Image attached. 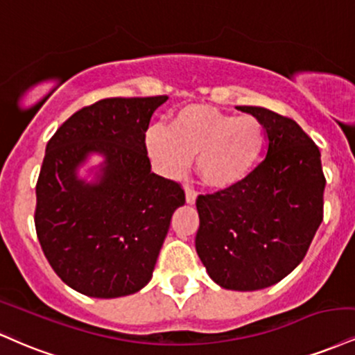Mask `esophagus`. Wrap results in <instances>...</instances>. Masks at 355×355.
Wrapping results in <instances>:
<instances>
[{"label": "esophagus", "mask_w": 355, "mask_h": 355, "mask_svg": "<svg viewBox=\"0 0 355 355\" xmlns=\"http://www.w3.org/2000/svg\"><path fill=\"white\" fill-rule=\"evenodd\" d=\"M196 190H193L191 189V187H189L187 185L185 187V198H187V203H190V205H193L195 203V200H196Z\"/></svg>", "instance_id": "obj_1"}]
</instances>
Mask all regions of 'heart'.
<instances>
[{"instance_id":"obj_1","label":"heart","mask_w":355,"mask_h":355,"mask_svg":"<svg viewBox=\"0 0 355 355\" xmlns=\"http://www.w3.org/2000/svg\"><path fill=\"white\" fill-rule=\"evenodd\" d=\"M150 157L162 173H182L196 155V172L213 189H228L246 177L263 148V125L253 115H233L210 105L177 110L168 127L145 134Z\"/></svg>"}]
</instances>
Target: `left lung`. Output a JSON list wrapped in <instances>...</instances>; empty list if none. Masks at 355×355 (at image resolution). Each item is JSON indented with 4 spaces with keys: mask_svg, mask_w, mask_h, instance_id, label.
Here are the masks:
<instances>
[{
    "mask_svg": "<svg viewBox=\"0 0 355 355\" xmlns=\"http://www.w3.org/2000/svg\"><path fill=\"white\" fill-rule=\"evenodd\" d=\"M268 135L264 160L241 182L198 195L195 248L216 284L256 291L279 283L300 264L322 221L321 152L293 119L240 105Z\"/></svg>",
    "mask_w": 355,
    "mask_h": 355,
    "instance_id": "1",
    "label": "left lung"
}]
</instances>
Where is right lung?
Segmentation results:
<instances>
[{
	"instance_id": "obj_1",
	"label": "right lung",
	"mask_w": 355,
	"mask_h": 355,
	"mask_svg": "<svg viewBox=\"0 0 355 355\" xmlns=\"http://www.w3.org/2000/svg\"><path fill=\"white\" fill-rule=\"evenodd\" d=\"M166 96L110 97L72 114L46 145L36 183L37 240L55 275L91 297L134 294L150 281L180 183L155 175L145 145ZM106 160L97 182L77 178L89 153Z\"/></svg>"
}]
</instances>
